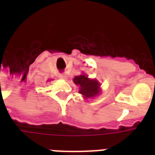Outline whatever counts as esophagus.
Wrapping results in <instances>:
<instances>
[{"label":"esophagus","mask_w":155,"mask_h":155,"mask_svg":"<svg viewBox=\"0 0 155 155\" xmlns=\"http://www.w3.org/2000/svg\"><path fill=\"white\" fill-rule=\"evenodd\" d=\"M59 77H60V79H61V80H66V79H67V75L65 74H61L59 75Z\"/></svg>","instance_id":"1"}]
</instances>
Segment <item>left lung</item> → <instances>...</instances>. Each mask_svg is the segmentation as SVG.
<instances>
[{
  "instance_id": "8db88e82",
  "label": "left lung",
  "mask_w": 155,
  "mask_h": 155,
  "mask_svg": "<svg viewBox=\"0 0 155 155\" xmlns=\"http://www.w3.org/2000/svg\"><path fill=\"white\" fill-rule=\"evenodd\" d=\"M73 81L79 86V93L82 94L84 99H94L101 94V83L95 79L89 78L84 73L75 76Z\"/></svg>"
}]
</instances>
